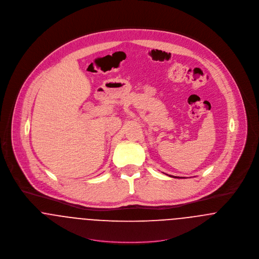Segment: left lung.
<instances>
[{
	"instance_id": "1",
	"label": "left lung",
	"mask_w": 259,
	"mask_h": 259,
	"mask_svg": "<svg viewBox=\"0 0 259 259\" xmlns=\"http://www.w3.org/2000/svg\"><path fill=\"white\" fill-rule=\"evenodd\" d=\"M169 177H172V178H176V179H180V178H177V177H174V176H169Z\"/></svg>"
}]
</instances>
